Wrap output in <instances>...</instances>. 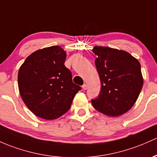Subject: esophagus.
Wrapping results in <instances>:
<instances>
[{"label": "esophagus", "instance_id": "esophagus-1", "mask_svg": "<svg viewBox=\"0 0 157 157\" xmlns=\"http://www.w3.org/2000/svg\"><path fill=\"white\" fill-rule=\"evenodd\" d=\"M82 88V89H83V90H86V89H87V85H86V84H83Z\"/></svg>", "mask_w": 157, "mask_h": 157}]
</instances>
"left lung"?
<instances>
[{"instance_id": "obj_1", "label": "left lung", "mask_w": 157, "mask_h": 157, "mask_svg": "<svg viewBox=\"0 0 157 157\" xmlns=\"http://www.w3.org/2000/svg\"><path fill=\"white\" fill-rule=\"evenodd\" d=\"M101 80L99 95L92 100L94 109L109 116L128 111L136 101L143 86L139 62L124 51L108 47L93 49Z\"/></svg>"}]
</instances>
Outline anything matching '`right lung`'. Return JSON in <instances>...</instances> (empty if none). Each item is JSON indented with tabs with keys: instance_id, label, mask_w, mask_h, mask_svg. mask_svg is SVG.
Masks as SVG:
<instances>
[{
	"instance_id": "right-lung-1",
	"label": "right lung",
	"mask_w": 157,
	"mask_h": 157,
	"mask_svg": "<svg viewBox=\"0 0 157 157\" xmlns=\"http://www.w3.org/2000/svg\"><path fill=\"white\" fill-rule=\"evenodd\" d=\"M66 53L59 46L38 50L20 67L19 92L33 114L53 120L70 109L81 87L72 81L71 71L65 66Z\"/></svg>"
}]
</instances>
